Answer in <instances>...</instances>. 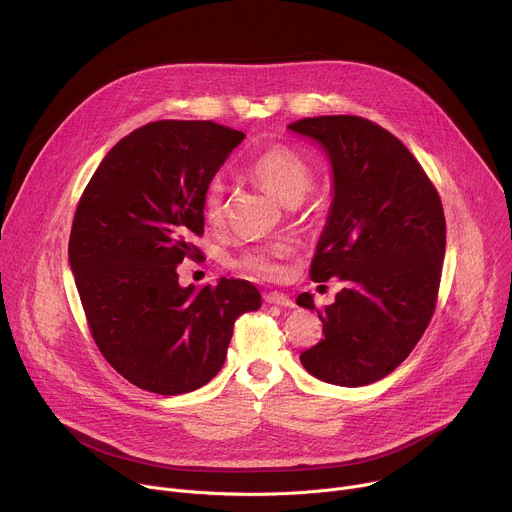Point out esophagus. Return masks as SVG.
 Returning a JSON list of instances; mask_svg holds the SVG:
<instances>
[{
  "instance_id": "esophagus-1",
  "label": "esophagus",
  "mask_w": 512,
  "mask_h": 512,
  "mask_svg": "<svg viewBox=\"0 0 512 512\" xmlns=\"http://www.w3.org/2000/svg\"><path fill=\"white\" fill-rule=\"evenodd\" d=\"M263 300L267 304H277V306H283V308H294L296 306L294 300H291L287 294H281V291H267Z\"/></svg>"
}]
</instances>
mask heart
<instances>
[{
  "instance_id": "obj_1",
  "label": "heart",
  "mask_w": 512,
  "mask_h": 512,
  "mask_svg": "<svg viewBox=\"0 0 512 512\" xmlns=\"http://www.w3.org/2000/svg\"><path fill=\"white\" fill-rule=\"evenodd\" d=\"M247 174L271 196L287 206L300 204L314 186V172L310 164L296 150L287 145H273L255 156ZM227 212V186L221 176H214L202 190V216L212 227L223 225ZM291 251L287 241H271L241 251L235 265L259 279H277L283 275V257Z\"/></svg>"
}]
</instances>
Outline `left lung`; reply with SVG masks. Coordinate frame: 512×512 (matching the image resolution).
Segmentation results:
<instances>
[{"label":"left lung","mask_w":512,"mask_h":512,"mask_svg":"<svg viewBox=\"0 0 512 512\" xmlns=\"http://www.w3.org/2000/svg\"><path fill=\"white\" fill-rule=\"evenodd\" d=\"M287 127L320 141L330 158L334 200L310 275L344 283L332 306L316 310L324 336L300 360L320 381L371 385L409 356L435 312L442 198L405 145L369 119L322 115ZM298 304L314 310L310 294Z\"/></svg>","instance_id":"obj_1"}]
</instances>
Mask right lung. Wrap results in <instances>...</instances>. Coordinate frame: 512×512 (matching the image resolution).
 <instances>
[{"mask_svg":"<svg viewBox=\"0 0 512 512\" xmlns=\"http://www.w3.org/2000/svg\"><path fill=\"white\" fill-rule=\"evenodd\" d=\"M243 131L214 121L143 125L103 158L72 221L68 259L95 344L139 389L182 395L223 369L235 320L261 306L245 279L180 287L198 259L202 190Z\"/></svg>","mask_w":512,"mask_h":512,"instance_id":"obj_1","label":"right lung"}]
</instances>
